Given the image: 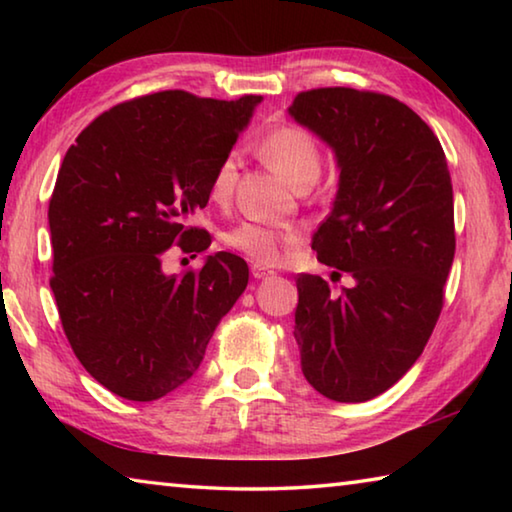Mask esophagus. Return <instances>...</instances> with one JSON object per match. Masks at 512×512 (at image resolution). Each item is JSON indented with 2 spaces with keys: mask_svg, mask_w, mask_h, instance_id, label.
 Here are the masks:
<instances>
[{
  "mask_svg": "<svg viewBox=\"0 0 512 512\" xmlns=\"http://www.w3.org/2000/svg\"><path fill=\"white\" fill-rule=\"evenodd\" d=\"M250 273H253L255 280H264V277L273 275L271 268H268V266H262V264H253V266H250Z\"/></svg>",
  "mask_w": 512,
  "mask_h": 512,
  "instance_id": "1",
  "label": "esophagus"
}]
</instances>
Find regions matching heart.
<instances>
[{"mask_svg":"<svg viewBox=\"0 0 512 512\" xmlns=\"http://www.w3.org/2000/svg\"><path fill=\"white\" fill-rule=\"evenodd\" d=\"M262 158L287 180L291 187H300L316 183L320 173V149L314 137L298 126H277L268 133L259 144ZM239 178V155L228 153L216 167L210 196L214 203H228L235 192ZM223 241L230 248L239 250L257 264H277L284 255L287 246L300 241V230L296 228H277V225L244 221L230 228L223 235Z\"/></svg>","mask_w":512,"mask_h":512,"instance_id":"b5f03b06","label":"heart"}]
</instances>
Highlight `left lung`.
Listing matches in <instances>:
<instances>
[{"instance_id":"1","label":"left lung","mask_w":512,"mask_h":512,"mask_svg":"<svg viewBox=\"0 0 512 512\" xmlns=\"http://www.w3.org/2000/svg\"><path fill=\"white\" fill-rule=\"evenodd\" d=\"M289 115L341 171L311 248L354 280L334 296L320 275H298L302 375L329 400L366 402L409 372L443 309L456 250L452 178L431 128L386 94L309 90Z\"/></svg>"}]
</instances>
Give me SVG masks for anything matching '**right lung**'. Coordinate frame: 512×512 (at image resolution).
I'll return each instance as SVG.
<instances>
[{
	"label": "right lung",
	"mask_w": 512,
	"mask_h": 512,
	"mask_svg": "<svg viewBox=\"0 0 512 512\" xmlns=\"http://www.w3.org/2000/svg\"><path fill=\"white\" fill-rule=\"evenodd\" d=\"M262 97L155 92L103 112L69 146L49 201L60 323L83 368L124 400H160L194 377L219 320L246 291L248 264L207 255L167 275L178 244L212 239L187 221L210 201L219 162Z\"/></svg>",
	"instance_id": "1"
}]
</instances>
